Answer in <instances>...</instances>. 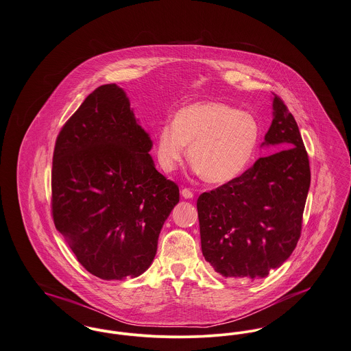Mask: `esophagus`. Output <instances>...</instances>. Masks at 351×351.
I'll use <instances>...</instances> for the list:
<instances>
[{
  "mask_svg": "<svg viewBox=\"0 0 351 351\" xmlns=\"http://www.w3.org/2000/svg\"><path fill=\"white\" fill-rule=\"evenodd\" d=\"M182 196H183L184 199H193V197H194V193H193L190 189H183V190H182Z\"/></svg>",
  "mask_w": 351,
  "mask_h": 351,
  "instance_id": "esophagus-1",
  "label": "esophagus"
}]
</instances>
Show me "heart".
<instances>
[{"instance_id": "obj_1", "label": "heart", "mask_w": 351, "mask_h": 351, "mask_svg": "<svg viewBox=\"0 0 351 351\" xmlns=\"http://www.w3.org/2000/svg\"><path fill=\"white\" fill-rule=\"evenodd\" d=\"M260 140L257 119L222 102H196L182 108L172 123L160 128L156 155L165 171L175 169L186 156L202 178L223 184L249 165Z\"/></svg>"}]
</instances>
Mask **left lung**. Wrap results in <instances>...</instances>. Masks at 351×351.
I'll use <instances>...</instances> for the list:
<instances>
[{
  "instance_id": "obj_1",
  "label": "left lung",
  "mask_w": 351,
  "mask_h": 351,
  "mask_svg": "<svg viewBox=\"0 0 351 351\" xmlns=\"http://www.w3.org/2000/svg\"><path fill=\"white\" fill-rule=\"evenodd\" d=\"M265 145L282 149L260 157L196 203L202 253L223 277H267L288 260L300 238L310 161L295 118L276 94Z\"/></svg>"
}]
</instances>
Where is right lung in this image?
Here are the masks:
<instances>
[{
  "instance_id": "obj_1",
  "label": "right lung",
  "mask_w": 351,
  "mask_h": 351,
  "mask_svg": "<svg viewBox=\"0 0 351 351\" xmlns=\"http://www.w3.org/2000/svg\"><path fill=\"white\" fill-rule=\"evenodd\" d=\"M149 134L117 84L95 88L62 128L52 161L55 228L87 272L122 280L145 272L158 234L179 202Z\"/></svg>"
}]
</instances>
